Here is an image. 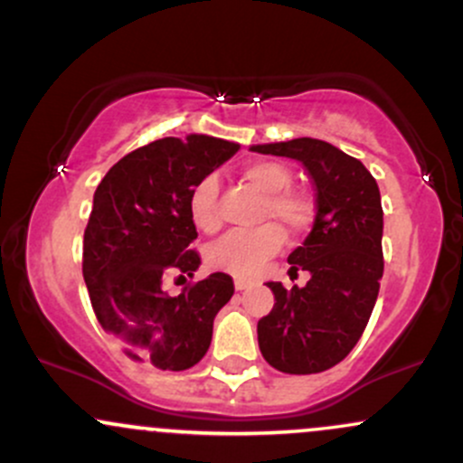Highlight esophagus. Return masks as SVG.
Here are the masks:
<instances>
[{
	"label": "esophagus",
	"instance_id": "esophagus-1",
	"mask_svg": "<svg viewBox=\"0 0 463 463\" xmlns=\"http://www.w3.org/2000/svg\"><path fill=\"white\" fill-rule=\"evenodd\" d=\"M233 287H236V291L250 289L251 280H247V278H233Z\"/></svg>",
	"mask_w": 463,
	"mask_h": 463
}]
</instances>
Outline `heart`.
<instances>
[{
    "label": "heart",
    "mask_w": 463,
    "mask_h": 463,
    "mask_svg": "<svg viewBox=\"0 0 463 463\" xmlns=\"http://www.w3.org/2000/svg\"><path fill=\"white\" fill-rule=\"evenodd\" d=\"M242 181L253 190L267 194L260 221H273L253 232H232L207 250V265L232 276H256L269 258L285 245L287 232L298 236L307 232L313 221V203L307 194L291 190V172L276 161H251L241 170ZM218 183L205 176L190 196L192 222L201 232L212 233L221 227L218 216Z\"/></svg>",
    "instance_id": "1"
}]
</instances>
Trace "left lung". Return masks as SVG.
I'll return each instance as SVG.
<instances>
[{
  "label": "left lung",
  "mask_w": 463,
  "mask_h": 463,
  "mask_svg": "<svg viewBox=\"0 0 463 463\" xmlns=\"http://www.w3.org/2000/svg\"><path fill=\"white\" fill-rule=\"evenodd\" d=\"M253 152L296 158L316 185V221L289 253L293 271L311 273L305 287L287 291L267 282L273 309L258 320V345L273 369L309 375L335 366L360 340L380 291V187L362 161L320 138L251 146Z\"/></svg>",
  "instance_id": "obj_1"
}]
</instances>
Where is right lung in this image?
I'll return each instance as SVG.
<instances>
[{"label":"right lung","mask_w":463,"mask_h":463,"mask_svg":"<svg viewBox=\"0 0 463 463\" xmlns=\"http://www.w3.org/2000/svg\"><path fill=\"white\" fill-rule=\"evenodd\" d=\"M238 152L207 134L158 138L123 156L99 183L83 233V280L101 322L134 362L185 371L210 349L213 317L233 296L227 273H212L167 296L172 273L194 276V187Z\"/></svg>","instance_id":"1"}]
</instances>
